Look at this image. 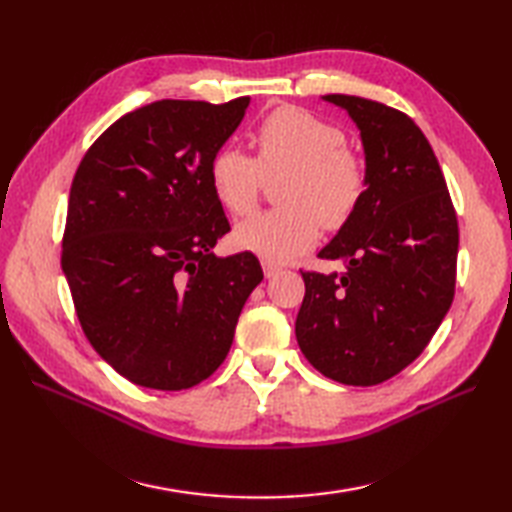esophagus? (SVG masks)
Masks as SVG:
<instances>
[{
	"mask_svg": "<svg viewBox=\"0 0 512 512\" xmlns=\"http://www.w3.org/2000/svg\"><path fill=\"white\" fill-rule=\"evenodd\" d=\"M262 268H264V275L270 279V277H275L279 270H281V266H277V264H273V262H262Z\"/></svg>",
	"mask_w": 512,
	"mask_h": 512,
	"instance_id": "34e87169",
	"label": "esophagus"
}]
</instances>
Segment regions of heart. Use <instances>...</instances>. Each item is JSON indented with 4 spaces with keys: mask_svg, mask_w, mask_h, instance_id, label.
<instances>
[{
    "mask_svg": "<svg viewBox=\"0 0 512 512\" xmlns=\"http://www.w3.org/2000/svg\"><path fill=\"white\" fill-rule=\"evenodd\" d=\"M255 156L220 147L209 162L215 198L233 215L255 211L264 180H279L273 211L242 222L233 233L237 248L284 264L306 253L325 231L350 224L367 198L365 160L347 147L341 127L295 105L270 112L257 125Z\"/></svg>",
    "mask_w": 512,
    "mask_h": 512,
    "instance_id": "b5f03b06",
    "label": "heart"
}]
</instances>
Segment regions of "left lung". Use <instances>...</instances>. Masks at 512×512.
<instances>
[{"label": "left lung", "instance_id": "left-lung-1", "mask_svg": "<svg viewBox=\"0 0 512 512\" xmlns=\"http://www.w3.org/2000/svg\"><path fill=\"white\" fill-rule=\"evenodd\" d=\"M361 129L369 189L354 220L325 246L341 275L301 270L295 332L314 369L369 387L411 365L455 295L460 228L438 158L411 118L361 96L328 94Z\"/></svg>", "mask_w": 512, "mask_h": 512}]
</instances>
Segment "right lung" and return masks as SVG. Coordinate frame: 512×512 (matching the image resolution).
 Returning a JSON list of instances; mask_svg holds the SVG:
<instances>
[{"label":"right lung","mask_w":512,"mask_h":512,"mask_svg":"<svg viewBox=\"0 0 512 512\" xmlns=\"http://www.w3.org/2000/svg\"><path fill=\"white\" fill-rule=\"evenodd\" d=\"M248 103L140 107L107 127L74 173L61 268L88 341L134 385L180 391L209 378L264 279L253 253H211L231 224L209 162Z\"/></svg>","instance_id":"right-lung-1"}]
</instances>
